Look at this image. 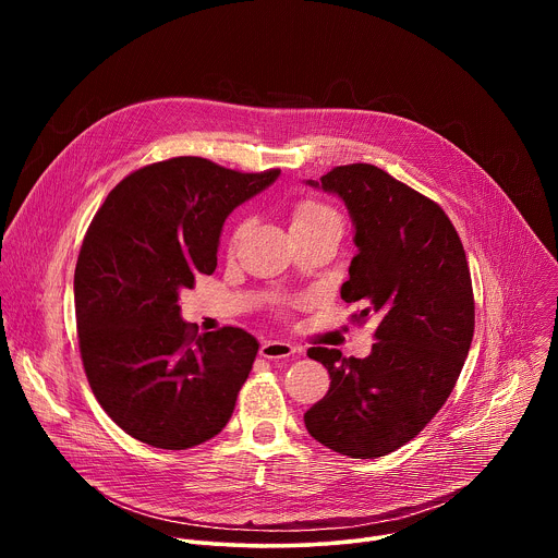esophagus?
I'll use <instances>...</instances> for the list:
<instances>
[{
  "label": "esophagus",
  "mask_w": 558,
  "mask_h": 558,
  "mask_svg": "<svg viewBox=\"0 0 558 558\" xmlns=\"http://www.w3.org/2000/svg\"><path fill=\"white\" fill-rule=\"evenodd\" d=\"M295 353H300L295 347H291L289 342H280V340H265L260 344V357L265 360H280V357H293Z\"/></svg>",
  "instance_id": "1"
}]
</instances>
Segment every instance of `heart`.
Returning a JSON list of instances; mask_svg holds the SVG:
<instances>
[{
	"label": "heart",
	"mask_w": 558,
	"mask_h": 558,
	"mask_svg": "<svg viewBox=\"0 0 558 558\" xmlns=\"http://www.w3.org/2000/svg\"><path fill=\"white\" fill-rule=\"evenodd\" d=\"M245 222H235L229 243L235 245L238 238L243 233ZM320 227H331L342 233L344 218L342 214L327 201L323 198H313V196H302L293 203L291 207V229L293 231H308V229H320Z\"/></svg>",
	"instance_id": "heart-1"
}]
</instances>
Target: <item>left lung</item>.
<instances>
[{
	"label": "left lung",
	"instance_id": "left-lung-1",
	"mask_svg": "<svg viewBox=\"0 0 558 558\" xmlns=\"http://www.w3.org/2000/svg\"><path fill=\"white\" fill-rule=\"evenodd\" d=\"M320 181L355 222L357 256L342 300L362 304L353 323L375 315L377 329L364 360L306 351L331 386L304 424L340 454L375 459L417 437L450 397L474 333L472 280L454 225L428 196L368 163L333 168Z\"/></svg>",
	"mask_w": 558,
	"mask_h": 558
}]
</instances>
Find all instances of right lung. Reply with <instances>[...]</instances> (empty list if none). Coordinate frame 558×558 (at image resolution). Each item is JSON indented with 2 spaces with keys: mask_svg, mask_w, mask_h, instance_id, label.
<instances>
[{
  "mask_svg": "<svg viewBox=\"0 0 558 558\" xmlns=\"http://www.w3.org/2000/svg\"><path fill=\"white\" fill-rule=\"evenodd\" d=\"M278 174L177 156L128 174L95 214L74 269L78 351L130 437L185 450L229 422L258 342L238 327L192 333L179 293L214 274L225 218Z\"/></svg>",
  "mask_w": 558,
  "mask_h": 558,
  "instance_id": "1",
  "label": "right lung"
}]
</instances>
